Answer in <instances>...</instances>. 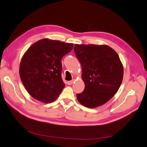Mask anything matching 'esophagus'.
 Instances as JSON below:
<instances>
[{
	"instance_id": "obj_1",
	"label": "esophagus",
	"mask_w": 147,
	"mask_h": 147,
	"mask_svg": "<svg viewBox=\"0 0 147 147\" xmlns=\"http://www.w3.org/2000/svg\"><path fill=\"white\" fill-rule=\"evenodd\" d=\"M74 82V80H70V81H69L67 82V84H68V85H71V84H72Z\"/></svg>"
}]
</instances>
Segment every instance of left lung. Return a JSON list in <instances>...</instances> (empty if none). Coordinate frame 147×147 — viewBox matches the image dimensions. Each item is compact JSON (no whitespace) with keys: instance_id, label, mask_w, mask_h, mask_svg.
I'll list each match as a JSON object with an SVG mask.
<instances>
[{"instance_id":"8db88e82","label":"left lung","mask_w":147,"mask_h":147,"mask_svg":"<svg viewBox=\"0 0 147 147\" xmlns=\"http://www.w3.org/2000/svg\"><path fill=\"white\" fill-rule=\"evenodd\" d=\"M74 52L82 67L84 91L77 94L78 102L88 108L107 102L116 94L123 78V67L113 49L107 45H78Z\"/></svg>"}]
</instances>
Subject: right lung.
I'll return each mask as SVG.
<instances>
[{"instance_id": "obj_1", "label": "right lung", "mask_w": 147, "mask_h": 147, "mask_svg": "<svg viewBox=\"0 0 147 147\" xmlns=\"http://www.w3.org/2000/svg\"><path fill=\"white\" fill-rule=\"evenodd\" d=\"M73 43L43 38L34 43L20 63V76L29 94L44 103L55 100L65 87L61 77L63 57Z\"/></svg>"}]
</instances>
